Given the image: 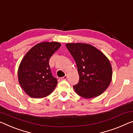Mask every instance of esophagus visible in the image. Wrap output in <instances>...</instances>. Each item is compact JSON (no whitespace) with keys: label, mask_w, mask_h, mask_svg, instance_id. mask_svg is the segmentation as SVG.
<instances>
[{"label":"esophagus","mask_w":133,"mask_h":133,"mask_svg":"<svg viewBox=\"0 0 133 133\" xmlns=\"http://www.w3.org/2000/svg\"><path fill=\"white\" fill-rule=\"evenodd\" d=\"M67 76L66 75V76H64V77H60V78H59V79H60V81H64V80H66L67 79Z\"/></svg>","instance_id":"34e87169"}]
</instances>
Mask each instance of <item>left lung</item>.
Masks as SVG:
<instances>
[{
    "label": "left lung",
    "mask_w": 133,
    "mask_h": 133,
    "mask_svg": "<svg viewBox=\"0 0 133 133\" xmlns=\"http://www.w3.org/2000/svg\"><path fill=\"white\" fill-rule=\"evenodd\" d=\"M66 47L76 63L79 81L73 86L75 92L89 99L102 94L110 84L112 67L108 58L89 44L67 43Z\"/></svg>",
    "instance_id": "1"
}]
</instances>
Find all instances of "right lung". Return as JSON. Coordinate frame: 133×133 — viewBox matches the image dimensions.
<instances>
[{
  "label": "right lung",
  "mask_w": 133,
  "mask_h": 133,
  "mask_svg": "<svg viewBox=\"0 0 133 133\" xmlns=\"http://www.w3.org/2000/svg\"><path fill=\"white\" fill-rule=\"evenodd\" d=\"M57 42H43L36 44L26 52L18 68V81L28 96L42 98L52 93L57 85L52 76L49 60L60 47Z\"/></svg>",
  "instance_id": "obj_1"
}]
</instances>
